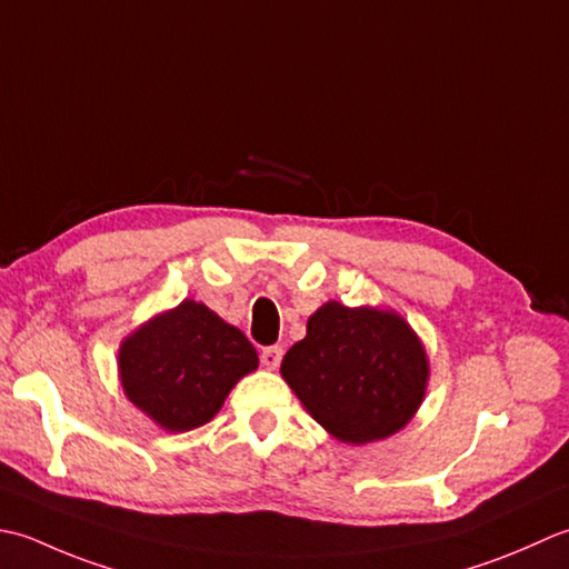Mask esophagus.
<instances>
[{"label": "esophagus", "instance_id": "obj_1", "mask_svg": "<svg viewBox=\"0 0 569 569\" xmlns=\"http://www.w3.org/2000/svg\"><path fill=\"white\" fill-rule=\"evenodd\" d=\"M282 346H268V349H262V353H260V361H262V366L264 368H270V370H274L277 366L282 363Z\"/></svg>", "mask_w": 569, "mask_h": 569}]
</instances>
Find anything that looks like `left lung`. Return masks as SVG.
Returning <instances> with one entry per match:
<instances>
[{"instance_id":"8db88e82","label":"left lung","mask_w":569,"mask_h":569,"mask_svg":"<svg viewBox=\"0 0 569 569\" xmlns=\"http://www.w3.org/2000/svg\"><path fill=\"white\" fill-rule=\"evenodd\" d=\"M280 373L323 430L361 447L400 432L417 415L430 358L396 309L331 299L309 317Z\"/></svg>"}]
</instances>
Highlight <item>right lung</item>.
Returning a JSON list of instances; mask_svg holds the SVG:
<instances>
[{
  "label": "right lung",
  "mask_w": 569,
  "mask_h": 569,
  "mask_svg": "<svg viewBox=\"0 0 569 569\" xmlns=\"http://www.w3.org/2000/svg\"><path fill=\"white\" fill-rule=\"evenodd\" d=\"M258 363L246 333L196 299L139 323L118 349L124 398L164 432L211 422L228 392Z\"/></svg>",
  "instance_id": "add662e5"
}]
</instances>
